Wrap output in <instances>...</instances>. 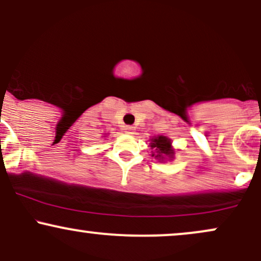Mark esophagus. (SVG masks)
Returning <instances> with one entry per match:
<instances>
[{"label":"esophagus","instance_id":"1","mask_svg":"<svg viewBox=\"0 0 261 261\" xmlns=\"http://www.w3.org/2000/svg\"><path fill=\"white\" fill-rule=\"evenodd\" d=\"M125 133L126 134H128V135H131V134H134V130H135V127L134 126H125Z\"/></svg>","mask_w":261,"mask_h":261}]
</instances>
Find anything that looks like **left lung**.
<instances>
[{"instance_id": "left-lung-1", "label": "left lung", "mask_w": 261, "mask_h": 261, "mask_svg": "<svg viewBox=\"0 0 261 261\" xmlns=\"http://www.w3.org/2000/svg\"><path fill=\"white\" fill-rule=\"evenodd\" d=\"M151 143H149V147L152 151V157L157 158L158 161H166L167 158L168 160H172L174 157V148L172 147V141L168 139L167 136H154L152 137Z\"/></svg>"}]
</instances>
